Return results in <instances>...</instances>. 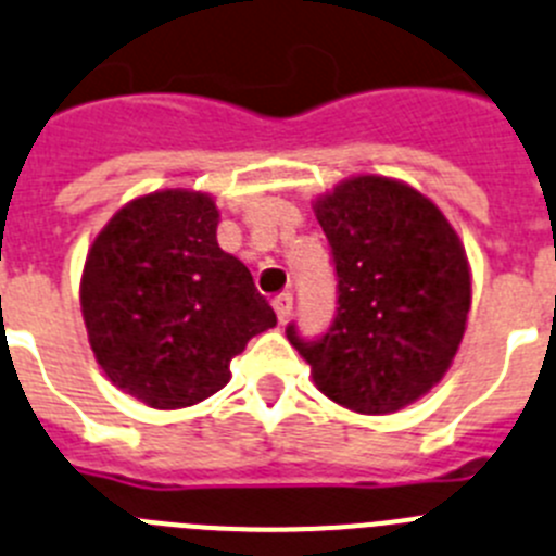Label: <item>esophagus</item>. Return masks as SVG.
Masks as SVG:
<instances>
[{
	"mask_svg": "<svg viewBox=\"0 0 556 556\" xmlns=\"http://www.w3.org/2000/svg\"><path fill=\"white\" fill-rule=\"evenodd\" d=\"M274 313H277L279 321H288L290 313H293V296L290 293H279L277 299H274Z\"/></svg>",
	"mask_w": 556,
	"mask_h": 556,
	"instance_id": "1",
	"label": "esophagus"
}]
</instances>
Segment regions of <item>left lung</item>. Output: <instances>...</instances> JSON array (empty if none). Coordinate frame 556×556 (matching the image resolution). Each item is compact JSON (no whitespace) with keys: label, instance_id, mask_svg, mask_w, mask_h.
I'll list each match as a JSON object with an SVG mask.
<instances>
[{"label":"left lung","instance_id":"obj_1","mask_svg":"<svg viewBox=\"0 0 556 556\" xmlns=\"http://www.w3.org/2000/svg\"><path fill=\"white\" fill-rule=\"evenodd\" d=\"M332 247L338 313L321 338L288 340L324 396L388 415L448 371L471 309V268L438 204L388 177H352L315 202Z\"/></svg>","mask_w":556,"mask_h":556}]
</instances>
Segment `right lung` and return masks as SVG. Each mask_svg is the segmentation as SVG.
<instances>
[{"instance_id":"1","label":"right lung","mask_w":556,"mask_h":556,"mask_svg":"<svg viewBox=\"0 0 556 556\" xmlns=\"http://www.w3.org/2000/svg\"><path fill=\"white\" fill-rule=\"evenodd\" d=\"M216 227L207 193L154 191L124 204L85 257L79 304L97 363L149 407H191L218 393L229 359L277 327Z\"/></svg>"}]
</instances>
